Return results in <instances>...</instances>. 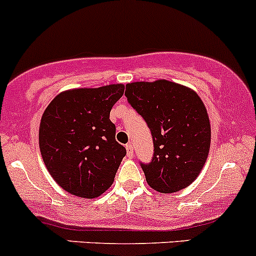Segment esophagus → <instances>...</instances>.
<instances>
[{
    "instance_id": "1",
    "label": "esophagus",
    "mask_w": 256,
    "mask_h": 256,
    "mask_svg": "<svg viewBox=\"0 0 256 256\" xmlns=\"http://www.w3.org/2000/svg\"><path fill=\"white\" fill-rule=\"evenodd\" d=\"M126 149H127V154L129 158L133 156V146H132L130 143H128L127 146H126Z\"/></svg>"
}]
</instances>
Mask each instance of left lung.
<instances>
[{
    "label": "left lung",
    "instance_id": "left-lung-1",
    "mask_svg": "<svg viewBox=\"0 0 256 256\" xmlns=\"http://www.w3.org/2000/svg\"><path fill=\"white\" fill-rule=\"evenodd\" d=\"M124 94L152 132V160L140 164L148 185L162 194L191 185L210 146V118L198 94L168 80L127 84Z\"/></svg>",
    "mask_w": 256,
    "mask_h": 256
}]
</instances>
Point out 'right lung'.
I'll return each mask as SVG.
<instances>
[{
    "instance_id": "1",
    "label": "right lung",
    "mask_w": 256,
    "mask_h": 256,
    "mask_svg": "<svg viewBox=\"0 0 256 256\" xmlns=\"http://www.w3.org/2000/svg\"><path fill=\"white\" fill-rule=\"evenodd\" d=\"M124 85L72 88L48 104L39 126V148L49 174L62 190L94 198L110 188L126 156L110 122Z\"/></svg>"
}]
</instances>
